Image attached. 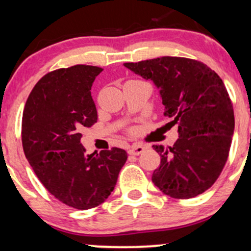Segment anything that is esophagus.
Here are the masks:
<instances>
[{
    "mask_svg": "<svg viewBox=\"0 0 251 251\" xmlns=\"http://www.w3.org/2000/svg\"><path fill=\"white\" fill-rule=\"evenodd\" d=\"M144 151H145V148H144L143 145H139V144H134V145H132L131 148H129L128 153L133 154V155H138V154L143 153Z\"/></svg>",
    "mask_w": 251,
    "mask_h": 251,
    "instance_id": "1",
    "label": "esophagus"
}]
</instances>
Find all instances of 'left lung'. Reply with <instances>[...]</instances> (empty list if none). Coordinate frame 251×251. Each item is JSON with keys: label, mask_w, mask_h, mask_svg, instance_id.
Listing matches in <instances>:
<instances>
[{"label": "left lung", "mask_w": 251, "mask_h": 251, "mask_svg": "<svg viewBox=\"0 0 251 251\" xmlns=\"http://www.w3.org/2000/svg\"><path fill=\"white\" fill-rule=\"evenodd\" d=\"M125 67L160 89L165 116L178 125L174 146L153 145L160 166L152 181L164 195L189 200L211 188L226 165L235 128L232 102L218 74L205 63L163 56Z\"/></svg>", "instance_id": "obj_1"}]
</instances>
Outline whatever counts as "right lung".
Returning <instances> with one entry per match:
<instances>
[{"label": "right lung", "instance_id": "right-lung-1", "mask_svg": "<svg viewBox=\"0 0 251 251\" xmlns=\"http://www.w3.org/2000/svg\"><path fill=\"white\" fill-rule=\"evenodd\" d=\"M101 72L88 65L50 72L31 89L22 117V146L36 177L57 201L77 210L107 200L127 160L123 149L86 154L80 143V129L98 120L91 88Z\"/></svg>", "mask_w": 251, "mask_h": 251}]
</instances>
